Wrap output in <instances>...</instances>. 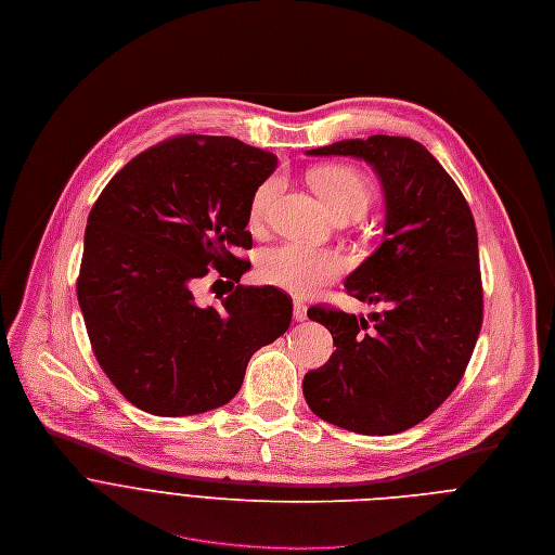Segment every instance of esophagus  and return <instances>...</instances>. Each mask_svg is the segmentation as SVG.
Returning a JSON list of instances; mask_svg holds the SVG:
<instances>
[{"label":"esophagus","instance_id":"34e87169","mask_svg":"<svg viewBox=\"0 0 555 555\" xmlns=\"http://www.w3.org/2000/svg\"><path fill=\"white\" fill-rule=\"evenodd\" d=\"M306 310H308V308H306V304L297 299V301L293 304V319H295V321H306V317H308V314H306Z\"/></svg>","mask_w":555,"mask_h":555}]
</instances>
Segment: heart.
I'll return each instance as SVG.
<instances>
[{"instance_id": "heart-1", "label": "heart", "mask_w": 555, "mask_h": 555, "mask_svg": "<svg viewBox=\"0 0 555 555\" xmlns=\"http://www.w3.org/2000/svg\"><path fill=\"white\" fill-rule=\"evenodd\" d=\"M314 185L327 207L335 216L363 214L372 201V185L367 177L350 166H332L314 175ZM284 188L280 175L264 179L249 205L251 228H262L269 223L273 205ZM346 271V258L335 249H317L299 243H284L267 249L260 256L258 273L262 282L282 288L295 297H308L335 282Z\"/></svg>"}]
</instances>
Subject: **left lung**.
I'll list each match as a JSON object with an SVG mask.
<instances>
[{
  "label": "left lung",
  "instance_id": "obj_1",
  "mask_svg": "<svg viewBox=\"0 0 555 555\" xmlns=\"http://www.w3.org/2000/svg\"><path fill=\"white\" fill-rule=\"evenodd\" d=\"M308 155L372 164L387 223L380 247L346 280L348 295L385 308L370 321L330 306L308 310L337 350L304 376V398L330 424L393 435L444 402L473 357L483 321L475 218L451 175L411 138L344 140Z\"/></svg>",
  "mask_w": 555,
  "mask_h": 555
}]
</instances>
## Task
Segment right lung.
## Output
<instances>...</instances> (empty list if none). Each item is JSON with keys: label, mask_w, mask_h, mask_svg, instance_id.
Segmentation results:
<instances>
[{"label": "right lung", "mask_w": 555, "mask_h": 555, "mask_svg": "<svg viewBox=\"0 0 555 555\" xmlns=\"http://www.w3.org/2000/svg\"><path fill=\"white\" fill-rule=\"evenodd\" d=\"M275 166L234 138L175 135L133 157L93 203L78 304L102 372L138 409L175 417L228 404L254 352L288 330L286 293L241 284L251 196ZM209 268L237 286L203 309L191 288Z\"/></svg>", "instance_id": "add662e5"}]
</instances>
